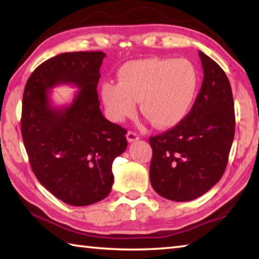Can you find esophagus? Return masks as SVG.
Masks as SVG:
<instances>
[{
	"mask_svg": "<svg viewBox=\"0 0 259 259\" xmlns=\"http://www.w3.org/2000/svg\"><path fill=\"white\" fill-rule=\"evenodd\" d=\"M126 139H128L129 143H133L139 139V136L134 133V131H128V134H126Z\"/></svg>",
	"mask_w": 259,
	"mask_h": 259,
	"instance_id": "1",
	"label": "esophagus"
}]
</instances>
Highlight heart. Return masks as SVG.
I'll return each instance as SVG.
<instances>
[{"mask_svg": "<svg viewBox=\"0 0 259 259\" xmlns=\"http://www.w3.org/2000/svg\"><path fill=\"white\" fill-rule=\"evenodd\" d=\"M119 83L106 82L102 97L109 116L121 122L135 111V102L157 128H171L192 108L200 84L194 64L185 58H147L124 64Z\"/></svg>", "mask_w": 259, "mask_h": 259, "instance_id": "obj_1", "label": "heart"}]
</instances>
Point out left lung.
<instances>
[{
	"mask_svg": "<svg viewBox=\"0 0 259 259\" xmlns=\"http://www.w3.org/2000/svg\"><path fill=\"white\" fill-rule=\"evenodd\" d=\"M203 82L190 113L174 128L150 138V181L164 199L194 200L224 174L235 131L233 95L222 67L199 51Z\"/></svg>",
	"mask_w": 259,
	"mask_h": 259,
	"instance_id": "8db88e82",
	"label": "left lung"
}]
</instances>
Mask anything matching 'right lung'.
Instances as JSON below:
<instances>
[{
    "instance_id": "right-lung-1",
    "label": "right lung",
    "mask_w": 259,
    "mask_h": 259,
    "mask_svg": "<svg viewBox=\"0 0 259 259\" xmlns=\"http://www.w3.org/2000/svg\"><path fill=\"white\" fill-rule=\"evenodd\" d=\"M102 51L65 52L46 60L25 85L21 136L35 176L57 199L90 205L112 190V163L125 151L126 130L100 111L97 84ZM73 84L80 90L67 107L51 104L50 90Z\"/></svg>"
}]
</instances>
